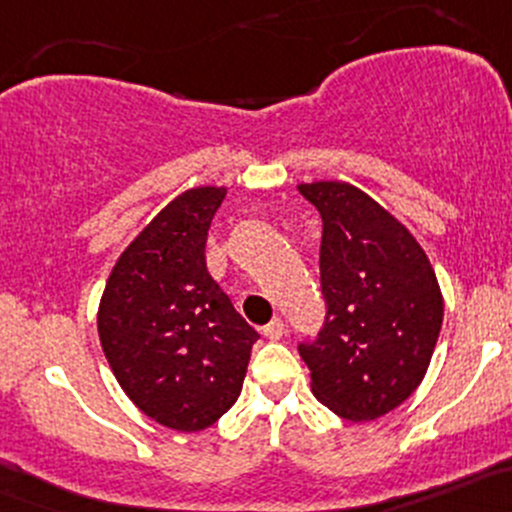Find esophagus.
Listing matches in <instances>:
<instances>
[{
  "label": "esophagus",
  "instance_id": "esophagus-1",
  "mask_svg": "<svg viewBox=\"0 0 512 512\" xmlns=\"http://www.w3.org/2000/svg\"><path fill=\"white\" fill-rule=\"evenodd\" d=\"M262 335H265V338H269V340H279V338H282V335H284V323H282V318L269 320L265 328H262Z\"/></svg>",
  "mask_w": 512,
  "mask_h": 512
}]
</instances>
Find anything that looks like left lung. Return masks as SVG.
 Wrapping results in <instances>:
<instances>
[{"mask_svg": "<svg viewBox=\"0 0 512 512\" xmlns=\"http://www.w3.org/2000/svg\"><path fill=\"white\" fill-rule=\"evenodd\" d=\"M323 218L325 320L299 355L311 391L340 418L376 420L401 406L430 367L442 328L440 284L418 240L362 189L299 184Z\"/></svg>", "mask_w": 512, "mask_h": 512, "instance_id": "left-lung-1", "label": "left lung"}]
</instances>
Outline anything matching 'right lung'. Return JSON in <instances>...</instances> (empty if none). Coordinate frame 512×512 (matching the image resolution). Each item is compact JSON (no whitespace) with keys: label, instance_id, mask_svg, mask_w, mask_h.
Masks as SVG:
<instances>
[{"label":"right lung","instance_id":"obj_1","mask_svg":"<svg viewBox=\"0 0 512 512\" xmlns=\"http://www.w3.org/2000/svg\"><path fill=\"white\" fill-rule=\"evenodd\" d=\"M226 187L172 199L121 252L99 303V340L126 396L155 423L196 432L238 401L260 338L206 269Z\"/></svg>","mask_w":512,"mask_h":512}]
</instances>
